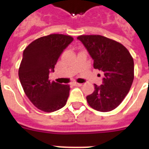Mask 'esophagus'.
<instances>
[{
  "label": "esophagus",
  "mask_w": 149,
  "mask_h": 149,
  "mask_svg": "<svg viewBox=\"0 0 149 149\" xmlns=\"http://www.w3.org/2000/svg\"><path fill=\"white\" fill-rule=\"evenodd\" d=\"M72 84L74 85V86H81L82 84H80V83H77V82H74V83H72Z\"/></svg>",
  "instance_id": "obj_1"
}]
</instances>
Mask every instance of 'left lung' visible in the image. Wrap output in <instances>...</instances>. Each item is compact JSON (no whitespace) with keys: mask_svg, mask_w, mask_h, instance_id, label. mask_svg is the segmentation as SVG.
<instances>
[{"mask_svg":"<svg viewBox=\"0 0 149 149\" xmlns=\"http://www.w3.org/2000/svg\"><path fill=\"white\" fill-rule=\"evenodd\" d=\"M77 39L94 60V68L104 75L103 84H94V92L86 97L88 104L99 112L115 109L127 96L134 79L132 56L122 44L100 35H81Z\"/></svg>","mask_w":149,"mask_h":149,"instance_id":"obj_1","label":"left lung"}]
</instances>
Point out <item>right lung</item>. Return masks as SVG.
<instances>
[{"label":"right lung","instance_id":"1","mask_svg":"<svg viewBox=\"0 0 149 149\" xmlns=\"http://www.w3.org/2000/svg\"><path fill=\"white\" fill-rule=\"evenodd\" d=\"M72 40L68 35L50 34L33 40L24 50L19 79L25 95L43 112H55L67 102L69 84L51 82L49 74L54 71L60 56Z\"/></svg>","mask_w":149,"mask_h":149}]
</instances>
